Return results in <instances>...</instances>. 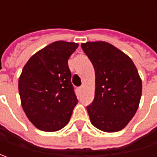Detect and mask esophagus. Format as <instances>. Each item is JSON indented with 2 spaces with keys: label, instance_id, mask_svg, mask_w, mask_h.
I'll use <instances>...</instances> for the list:
<instances>
[{
  "label": "esophagus",
  "instance_id": "obj_1",
  "mask_svg": "<svg viewBox=\"0 0 157 157\" xmlns=\"http://www.w3.org/2000/svg\"><path fill=\"white\" fill-rule=\"evenodd\" d=\"M82 90H83V87H82V86H80V87H78V92L79 94H81Z\"/></svg>",
  "mask_w": 157,
  "mask_h": 157
}]
</instances>
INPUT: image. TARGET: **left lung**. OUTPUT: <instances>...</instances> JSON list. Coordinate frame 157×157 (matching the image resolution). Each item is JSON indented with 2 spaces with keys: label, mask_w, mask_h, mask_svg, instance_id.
<instances>
[{
  "label": "left lung",
  "mask_w": 157,
  "mask_h": 157,
  "mask_svg": "<svg viewBox=\"0 0 157 157\" xmlns=\"http://www.w3.org/2000/svg\"><path fill=\"white\" fill-rule=\"evenodd\" d=\"M81 47L95 71L94 100L86 107L91 122L107 133L123 129L136 114L142 96V79L135 63L103 41Z\"/></svg>",
  "instance_id": "1"
}]
</instances>
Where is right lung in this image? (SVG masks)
Listing matches in <instances>:
<instances>
[{
	"label": "right lung",
	"mask_w": 157,
	"mask_h": 157,
	"mask_svg": "<svg viewBox=\"0 0 157 157\" xmlns=\"http://www.w3.org/2000/svg\"><path fill=\"white\" fill-rule=\"evenodd\" d=\"M78 44L54 42L35 53L18 81L21 106L36 128L55 132L70 121L78 100L68 59Z\"/></svg>",
	"instance_id": "1"
}]
</instances>
